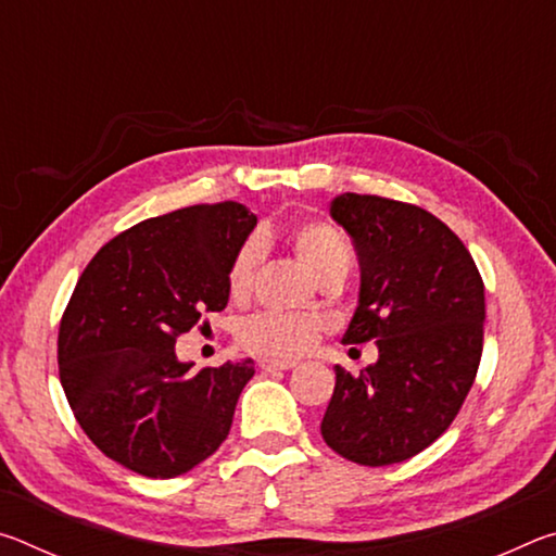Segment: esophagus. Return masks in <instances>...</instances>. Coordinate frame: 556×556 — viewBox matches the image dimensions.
I'll use <instances>...</instances> for the list:
<instances>
[{
	"mask_svg": "<svg viewBox=\"0 0 556 556\" xmlns=\"http://www.w3.org/2000/svg\"><path fill=\"white\" fill-rule=\"evenodd\" d=\"M296 363L291 361H269V357H265V361H260V368L265 372H277V370H291L294 368Z\"/></svg>",
	"mask_w": 556,
	"mask_h": 556,
	"instance_id": "34e87169",
	"label": "esophagus"
}]
</instances>
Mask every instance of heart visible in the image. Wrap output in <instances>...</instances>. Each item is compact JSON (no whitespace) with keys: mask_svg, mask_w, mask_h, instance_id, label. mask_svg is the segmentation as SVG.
Masks as SVG:
<instances>
[{"mask_svg":"<svg viewBox=\"0 0 556 556\" xmlns=\"http://www.w3.org/2000/svg\"><path fill=\"white\" fill-rule=\"evenodd\" d=\"M265 238L244 240L228 267V291L235 301L250 296L255 275L265 252ZM289 248L304 269L318 285L341 281L351 267V248L336 225L326 220H301L287 230ZM326 331L324 318L308 314H260L240 328L238 341L244 351L277 357V361H294V357L312 351L314 343Z\"/></svg>","mask_w":556,"mask_h":556,"instance_id":"1","label":"heart"}]
</instances>
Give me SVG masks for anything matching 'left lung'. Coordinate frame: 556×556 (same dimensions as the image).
I'll list each match as a JSON object with an SVG mask.
<instances>
[{"label": "left lung", "mask_w": 556, "mask_h": 556, "mask_svg": "<svg viewBox=\"0 0 556 556\" xmlns=\"http://www.w3.org/2000/svg\"><path fill=\"white\" fill-rule=\"evenodd\" d=\"M331 215L361 260L343 343L375 341L378 363L357 378L336 365L321 434L353 464H400L444 434L476 380L485 287L458 235L419 205L343 193Z\"/></svg>", "instance_id": "obj_1"}]
</instances>
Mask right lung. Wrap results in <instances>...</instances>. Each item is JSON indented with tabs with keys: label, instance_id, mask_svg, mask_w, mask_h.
<instances>
[{
	"label": "right lung",
	"instance_id": "right-lung-1",
	"mask_svg": "<svg viewBox=\"0 0 556 556\" xmlns=\"http://www.w3.org/2000/svg\"><path fill=\"white\" fill-rule=\"evenodd\" d=\"M257 225L242 203L137 223L83 269L59 328V375L80 429L147 478L181 476L228 439L255 363L193 370L176 338L228 306V267Z\"/></svg>",
	"mask_w": 556,
	"mask_h": 556
}]
</instances>
